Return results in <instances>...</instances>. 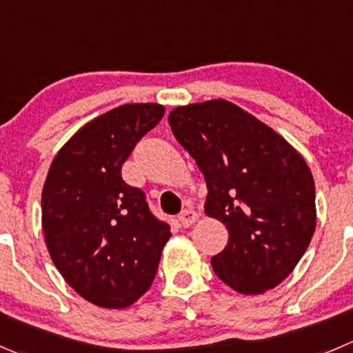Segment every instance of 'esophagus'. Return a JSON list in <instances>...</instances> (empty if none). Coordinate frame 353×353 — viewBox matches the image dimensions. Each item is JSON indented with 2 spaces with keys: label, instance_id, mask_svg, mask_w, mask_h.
Wrapping results in <instances>:
<instances>
[{
  "label": "esophagus",
  "instance_id": "obj_1",
  "mask_svg": "<svg viewBox=\"0 0 353 353\" xmlns=\"http://www.w3.org/2000/svg\"><path fill=\"white\" fill-rule=\"evenodd\" d=\"M196 219H198L196 212L190 210V208H186V210H183L179 214V222H181V225H184V228H190L193 222H196Z\"/></svg>",
  "mask_w": 353,
  "mask_h": 353
}]
</instances>
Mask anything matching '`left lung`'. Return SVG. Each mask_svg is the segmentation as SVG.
<instances>
[{
    "instance_id": "obj_1",
    "label": "left lung",
    "mask_w": 353,
    "mask_h": 353,
    "mask_svg": "<svg viewBox=\"0 0 353 353\" xmlns=\"http://www.w3.org/2000/svg\"><path fill=\"white\" fill-rule=\"evenodd\" d=\"M169 124L207 181L205 212L228 225V245L212 256L217 278L243 295L278 286L316 231V188L305 160L225 100L174 108Z\"/></svg>"
}]
</instances>
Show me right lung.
Listing matches in <instances>:
<instances>
[{
	"label": "right lung",
	"instance_id": "add662e5",
	"mask_svg": "<svg viewBox=\"0 0 353 353\" xmlns=\"http://www.w3.org/2000/svg\"><path fill=\"white\" fill-rule=\"evenodd\" d=\"M163 112L131 103L100 115L58 152L44 183L51 260L82 299L100 307L124 309L148 292L170 236L143 190L122 179L124 162Z\"/></svg>",
	"mask_w": 353,
	"mask_h": 353
}]
</instances>
